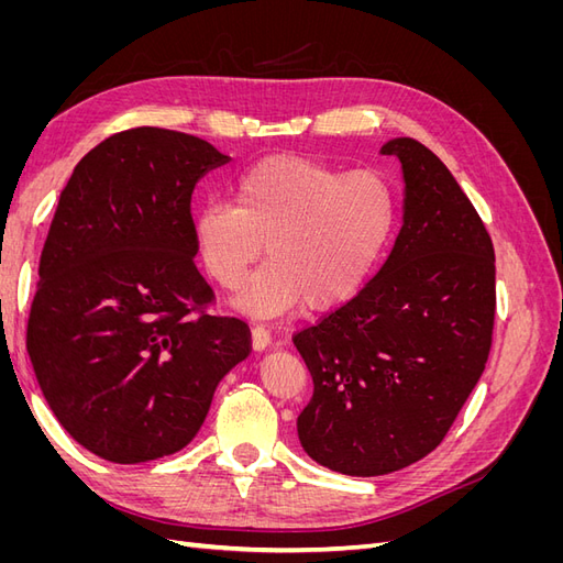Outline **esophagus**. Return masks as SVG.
<instances>
[{"mask_svg": "<svg viewBox=\"0 0 563 563\" xmlns=\"http://www.w3.org/2000/svg\"><path fill=\"white\" fill-rule=\"evenodd\" d=\"M251 343H253V350H258V352H263L272 343V335L263 327V323H255V327L251 329Z\"/></svg>", "mask_w": 563, "mask_h": 563, "instance_id": "esophagus-1", "label": "esophagus"}]
</instances>
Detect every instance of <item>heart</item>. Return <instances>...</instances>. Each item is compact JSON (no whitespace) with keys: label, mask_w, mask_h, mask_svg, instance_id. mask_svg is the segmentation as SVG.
<instances>
[{"label":"heart","mask_w":563,"mask_h":563,"mask_svg":"<svg viewBox=\"0 0 563 563\" xmlns=\"http://www.w3.org/2000/svg\"><path fill=\"white\" fill-rule=\"evenodd\" d=\"M397 187L373 168L347 172L308 157L275 155L251 164L232 201H211L195 218V244L225 291L255 272L236 305L275 317L305 302L338 308L362 291L395 236Z\"/></svg>","instance_id":"heart-1"}]
</instances>
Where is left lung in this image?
<instances>
[{"label":"left lung","instance_id":"1","mask_svg":"<svg viewBox=\"0 0 563 563\" xmlns=\"http://www.w3.org/2000/svg\"><path fill=\"white\" fill-rule=\"evenodd\" d=\"M404 225L360 294L294 333L314 391L300 444L350 476L397 472L434 451L488 362L496 253L467 195L432 150L395 139Z\"/></svg>","mask_w":563,"mask_h":563}]
</instances>
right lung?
<instances>
[{"label":"right lung","mask_w":563,"mask_h":563,"mask_svg":"<svg viewBox=\"0 0 563 563\" xmlns=\"http://www.w3.org/2000/svg\"><path fill=\"white\" fill-rule=\"evenodd\" d=\"M228 155L139 126L84 157L60 192L30 305L27 354L77 444L135 465L190 444L249 323L213 317L195 265L192 190Z\"/></svg>","instance_id":"1"}]
</instances>
